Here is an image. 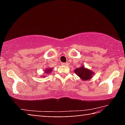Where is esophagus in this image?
I'll use <instances>...</instances> for the list:
<instances>
[{
	"mask_svg": "<svg viewBox=\"0 0 125 125\" xmlns=\"http://www.w3.org/2000/svg\"><path fill=\"white\" fill-rule=\"evenodd\" d=\"M61 65H67L68 63L67 62H62L61 63Z\"/></svg>",
	"mask_w": 125,
	"mask_h": 125,
	"instance_id": "1",
	"label": "esophagus"
}]
</instances>
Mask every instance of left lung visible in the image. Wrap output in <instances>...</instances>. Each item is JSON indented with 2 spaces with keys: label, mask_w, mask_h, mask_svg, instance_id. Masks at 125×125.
I'll return each mask as SVG.
<instances>
[{
  "label": "left lung",
  "mask_w": 125,
  "mask_h": 125,
  "mask_svg": "<svg viewBox=\"0 0 125 125\" xmlns=\"http://www.w3.org/2000/svg\"><path fill=\"white\" fill-rule=\"evenodd\" d=\"M74 73L80 77L83 80H88L92 78L93 73L91 70L86 69L84 66H81L80 68H77L74 70Z\"/></svg>",
  "instance_id": "8db88e82"
}]
</instances>
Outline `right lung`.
I'll return each instance as SVG.
<instances>
[{
    "label": "right lung",
    "mask_w": 125,
    "mask_h": 125,
    "mask_svg": "<svg viewBox=\"0 0 125 125\" xmlns=\"http://www.w3.org/2000/svg\"><path fill=\"white\" fill-rule=\"evenodd\" d=\"M52 71V69H50V68H49V69H47V70L45 69V72L46 74H48V73H51V71Z\"/></svg>",
    "instance_id": "1"
}]
</instances>
